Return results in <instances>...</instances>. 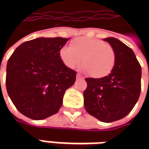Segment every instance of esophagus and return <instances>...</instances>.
I'll use <instances>...</instances> for the list:
<instances>
[{
    "label": "esophagus",
    "instance_id": "obj_1",
    "mask_svg": "<svg viewBox=\"0 0 149 149\" xmlns=\"http://www.w3.org/2000/svg\"><path fill=\"white\" fill-rule=\"evenodd\" d=\"M77 80H83L84 77H83L81 74H79V73H78V74L77 75Z\"/></svg>",
    "mask_w": 149,
    "mask_h": 149
}]
</instances>
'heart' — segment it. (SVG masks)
<instances>
[{
	"label": "heart",
	"instance_id": "1",
	"mask_svg": "<svg viewBox=\"0 0 149 149\" xmlns=\"http://www.w3.org/2000/svg\"><path fill=\"white\" fill-rule=\"evenodd\" d=\"M60 58L68 68H77L83 60L84 70L94 78L106 77L112 72L116 62L115 52L109 45L98 39L78 37L69 47L60 50Z\"/></svg>",
	"mask_w": 149,
	"mask_h": 149
}]
</instances>
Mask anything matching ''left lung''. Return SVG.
I'll return each mask as SVG.
<instances>
[{
	"label": "left lung",
	"instance_id": "8db88e82",
	"mask_svg": "<svg viewBox=\"0 0 149 149\" xmlns=\"http://www.w3.org/2000/svg\"><path fill=\"white\" fill-rule=\"evenodd\" d=\"M116 55L114 68L102 78H86L85 109L105 123L124 118L133 109L141 94V67L129 47L114 37L104 39Z\"/></svg>",
	"mask_w": 149,
	"mask_h": 149
}]
</instances>
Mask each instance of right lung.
I'll return each instance as SVG.
<instances>
[{"label": "right lung", "mask_w": 149, "mask_h": 149, "mask_svg": "<svg viewBox=\"0 0 149 149\" xmlns=\"http://www.w3.org/2000/svg\"><path fill=\"white\" fill-rule=\"evenodd\" d=\"M70 38L39 37L24 42L8 59L6 88L19 112L33 120L56 114L77 72L66 67L60 50Z\"/></svg>", "instance_id": "add662e5"}]
</instances>
